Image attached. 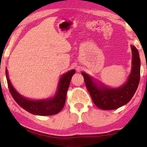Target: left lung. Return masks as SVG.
Returning a JSON list of instances; mask_svg holds the SVG:
<instances>
[{
    "label": "left lung",
    "mask_w": 147,
    "mask_h": 147,
    "mask_svg": "<svg viewBox=\"0 0 147 147\" xmlns=\"http://www.w3.org/2000/svg\"><path fill=\"white\" fill-rule=\"evenodd\" d=\"M132 50V68L127 82L122 86L111 88L97 82L85 72H82L86 86L92 102L103 110H113L125 105L132 99L137 90L140 79V59L138 49L131 45Z\"/></svg>",
    "instance_id": "left-lung-1"
}]
</instances>
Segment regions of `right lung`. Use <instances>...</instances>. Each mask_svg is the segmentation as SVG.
Here are the masks:
<instances>
[{"label":"right lung","instance_id":"right-lung-1","mask_svg":"<svg viewBox=\"0 0 147 147\" xmlns=\"http://www.w3.org/2000/svg\"><path fill=\"white\" fill-rule=\"evenodd\" d=\"M75 73V70H72L63 74L59 82L58 89L55 97L50 99L42 100H32L27 99L20 95L11 85L7 70L6 69V78L8 88L11 96L16 102L21 107L30 113L36 115H52L59 113L63 108L65 102L67 91L72 75Z\"/></svg>","mask_w":147,"mask_h":147}]
</instances>
